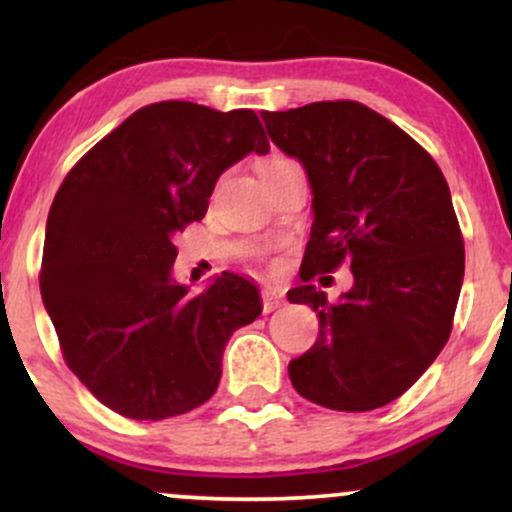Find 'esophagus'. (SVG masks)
<instances>
[{"label":"esophagus","instance_id":"1","mask_svg":"<svg viewBox=\"0 0 512 512\" xmlns=\"http://www.w3.org/2000/svg\"><path fill=\"white\" fill-rule=\"evenodd\" d=\"M284 305V293L279 289H264L262 291V310L264 313H272V310Z\"/></svg>","mask_w":512,"mask_h":512}]
</instances>
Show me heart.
Listing matches in <instances>:
<instances>
[{"instance_id": "obj_1", "label": "heart", "mask_w": 512, "mask_h": 512, "mask_svg": "<svg viewBox=\"0 0 512 512\" xmlns=\"http://www.w3.org/2000/svg\"><path fill=\"white\" fill-rule=\"evenodd\" d=\"M284 161H289V158L274 156V158H269V161H264V163H262V168H267V166H276V163H284Z\"/></svg>"}]
</instances>
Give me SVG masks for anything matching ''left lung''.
<instances>
[{"mask_svg":"<svg viewBox=\"0 0 512 512\" xmlns=\"http://www.w3.org/2000/svg\"><path fill=\"white\" fill-rule=\"evenodd\" d=\"M269 139L303 163L313 228L289 291L320 317L317 342L289 363L298 395L370 411L409 390L452 332L464 240L438 163L404 129L356 101L262 113ZM349 261L355 286L326 301L312 279Z\"/></svg>","mask_w":512,"mask_h":512,"instance_id":"8db88e82","label":"left lung"}]
</instances>
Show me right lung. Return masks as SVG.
I'll use <instances>...</instances> for the list:
<instances>
[{"label":"right lung","instance_id":"right-lung-1","mask_svg":"<svg viewBox=\"0 0 512 512\" xmlns=\"http://www.w3.org/2000/svg\"><path fill=\"white\" fill-rule=\"evenodd\" d=\"M267 154L248 108H139L86 151L57 190L40 293L64 361L127 419L161 421L214 395L228 337L262 313L255 284L223 272L204 293L170 279L175 233L202 221L228 166Z\"/></svg>","mask_w":512,"mask_h":512}]
</instances>
